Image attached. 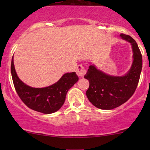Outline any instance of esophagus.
<instances>
[{"mask_svg": "<svg viewBox=\"0 0 150 150\" xmlns=\"http://www.w3.org/2000/svg\"><path fill=\"white\" fill-rule=\"evenodd\" d=\"M76 73L79 77H82L84 76V75H85V73H86L85 68H84V67L82 66V65H77V69H76Z\"/></svg>", "mask_w": 150, "mask_h": 150, "instance_id": "obj_1", "label": "esophagus"}]
</instances>
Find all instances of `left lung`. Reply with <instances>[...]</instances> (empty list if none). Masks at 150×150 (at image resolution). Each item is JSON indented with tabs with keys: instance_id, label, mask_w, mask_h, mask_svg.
<instances>
[{
	"instance_id": "left-lung-1",
	"label": "left lung",
	"mask_w": 150,
	"mask_h": 150,
	"mask_svg": "<svg viewBox=\"0 0 150 150\" xmlns=\"http://www.w3.org/2000/svg\"><path fill=\"white\" fill-rule=\"evenodd\" d=\"M121 38L132 45L133 62L124 76H111L89 65L85 78L89 87L86 92L89 101L100 109L111 110L120 106L132 97L140 80L142 68V57L137 43L130 36L120 34Z\"/></svg>"
}]
</instances>
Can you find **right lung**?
I'll list each match as a JSON object with an SVG mask.
<instances>
[{
    "label": "right lung",
    "instance_id": "right-lung-1",
    "mask_svg": "<svg viewBox=\"0 0 150 150\" xmlns=\"http://www.w3.org/2000/svg\"><path fill=\"white\" fill-rule=\"evenodd\" d=\"M11 74L15 90L27 107L45 114L59 110L65 100L68 91L78 81L75 72L65 73L53 85L44 88L30 87L19 79L15 71L13 56L11 62Z\"/></svg>",
    "mask_w": 150,
    "mask_h": 150
}]
</instances>
